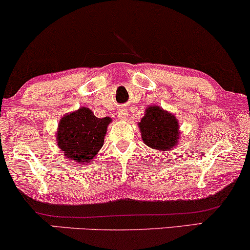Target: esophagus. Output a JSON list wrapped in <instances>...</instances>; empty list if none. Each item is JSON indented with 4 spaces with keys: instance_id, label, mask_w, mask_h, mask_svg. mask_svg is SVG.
Returning a JSON list of instances; mask_svg holds the SVG:
<instances>
[{
    "instance_id": "esophagus-1",
    "label": "esophagus",
    "mask_w": 250,
    "mask_h": 250,
    "mask_svg": "<svg viewBox=\"0 0 250 250\" xmlns=\"http://www.w3.org/2000/svg\"><path fill=\"white\" fill-rule=\"evenodd\" d=\"M117 116L120 120H125L126 117H127V111L126 109H119L118 112H117Z\"/></svg>"
}]
</instances>
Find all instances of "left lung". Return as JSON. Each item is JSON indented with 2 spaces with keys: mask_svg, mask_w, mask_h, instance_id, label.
Segmentation results:
<instances>
[{
  "mask_svg": "<svg viewBox=\"0 0 250 250\" xmlns=\"http://www.w3.org/2000/svg\"><path fill=\"white\" fill-rule=\"evenodd\" d=\"M139 127L144 143L154 149L169 150L180 138L177 119L159 106L147 107Z\"/></svg>",
  "mask_w": 250,
  "mask_h": 250,
  "instance_id": "1",
  "label": "left lung"
}]
</instances>
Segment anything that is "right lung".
I'll list each match as a JSON object with an SVG mask.
<instances>
[{"label": "right lung", "mask_w": 250, "mask_h": 250, "mask_svg": "<svg viewBox=\"0 0 250 250\" xmlns=\"http://www.w3.org/2000/svg\"><path fill=\"white\" fill-rule=\"evenodd\" d=\"M110 122L109 117L97 118L87 107L66 115L60 120L57 134L59 148L69 160L89 162L103 146Z\"/></svg>", "instance_id": "obj_1"}]
</instances>
